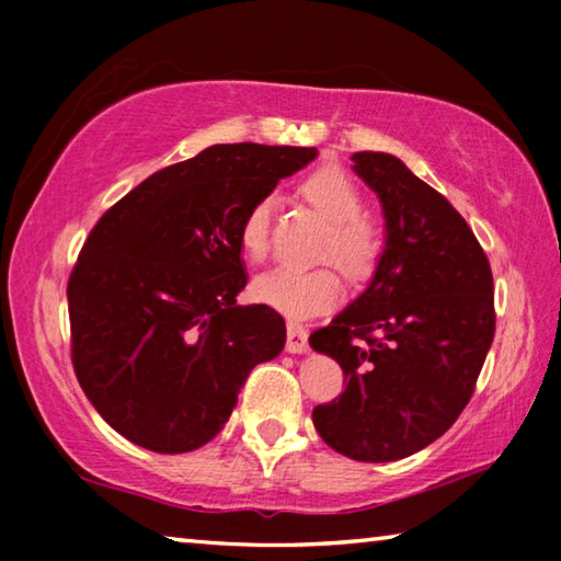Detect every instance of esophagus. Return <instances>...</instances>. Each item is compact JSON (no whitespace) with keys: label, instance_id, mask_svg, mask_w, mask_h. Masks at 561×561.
Listing matches in <instances>:
<instances>
[{"label":"esophagus","instance_id":"esophagus-1","mask_svg":"<svg viewBox=\"0 0 561 561\" xmlns=\"http://www.w3.org/2000/svg\"><path fill=\"white\" fill-rule=\"evenodd\" d=\"M307 336H309L307 329L297 324V321H289L287 324V351L289 354H301V351H307V346H309Z\"/></svg>","mask_w":561,"mask_h":561}]
</instances>
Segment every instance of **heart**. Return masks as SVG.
<instances>
[{"label":"heart","instance_id":"obj_1","mask_svg":"<svg viewBox=\"0 0 561 561\" xmlns=\"http://www.w3.org/2000/svg\"><path fill=\"white\" fill-rule=\"evenodd\" d=\"M307 201L331 220V232L324 242V257L336 260L341 270L354 279L371 277L383 254V234L364 215V195L344 170L319 168L301 183ZM272 197L254 201L240 222L242 250L254 260H262L270 250ZM344 294L341 277L329 267H274L252 282V297L282 314L304 319L321 314L339 304Z\"/></svg>","mask_w":561,"mask_h":561}]
</instances>
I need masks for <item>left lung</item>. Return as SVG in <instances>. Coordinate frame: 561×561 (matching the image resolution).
<instances>
[{"label":"left lung","mask_w":561,"mask_h":561,"mask_svg":"<svg viewBox=\"0 0 561 561\" xmlns=\"http://www.w3.org/2000/svg\"><path fill=\"white\" fill-rule=\"evenodd\" d=\"M381 197L386 250L368 289L309 336L339 360L344 393L311 413L336 453L391 462L458 421L495 336L492 270L462 215L401 160L354 153Z\"/></svg>","instance_id":"left-lung-1"}]
</instances>
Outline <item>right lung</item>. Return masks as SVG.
<instances>
[{"label": "right lung", "instance_id": "1", "mask_svg": "<svg viewBox=\"0 0 561 561\" xmlns=\"http://www.w3.org/2000/svg\"><path fill=\"white\" fill-rule=\"evenodd\" d=\"M317 148L234 144L168 165L93 225L66 297L71 364L93 408L153 453L210 443L262 360L284 348V319L242 307L240 222Z\"/></svg>", "mask_w": 561, "mask_h": 561}]
</instances>
